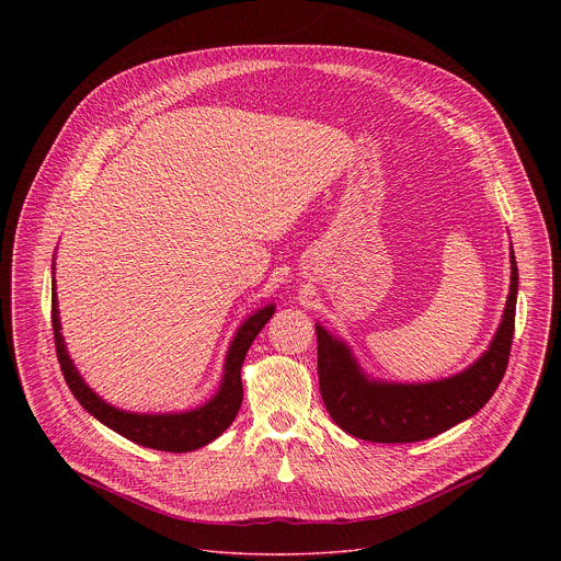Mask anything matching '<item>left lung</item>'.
<instances>
[{"label": "left lung", "instance_id": "left-lung-1", "mask_svg": "<svg viewBox=\"0 0 561 561\" xmlns=\"http://www.w3.org/2000/svg\"><path fill=\"white\" fill-rule=\"evenodd\" d=\"M517 284L511 247V288L495 337L468 368L435 381L377 379L359 366L342 337L314 324L319 390L333 422L357 439L409 444L431 439L484 409L508 366Z\"/></svg>", "mask_w": 561, "mask_h": 561}]
</instances>
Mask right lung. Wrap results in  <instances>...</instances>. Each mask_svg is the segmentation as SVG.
<instances>
[{"label": "right lung", "instance_id": "right-lung-1", "mask_svg": "<svg viewBox=\"0 0 561 561\" xmlns=\"http://www.w3.org/2000/svg\"><path fill=\"white\" fill-rule=\"evenodd\" d=\"M275 314V304H266L264 308H257L253 314H249L242 327L232 335L226 359H224V375L215 390V394L206 404L180 411V413H133L117 409L102 399L75 368L66 342L61 335V322H59V308H57V293H55V257H53V333H55V346H57V359L64 373V379L70 388V392L77 397V402L84 407L87 413H91L98 422L108 426L111 431L119 433L122 437L154 450L167 453H191L197 450L213 439H217L237 417L239 407H242V364L244 357L253 344V340L260 335V331L266 327L268 319Z\"/></svg>", "mask_w": 561, "mask_h": 561}]
</instances>
